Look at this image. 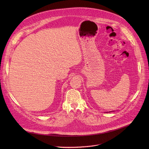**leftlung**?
<instances>
[{
    "mask_svg": "<svg viewBox=\"0 0 149 149\" xmlns=\"http://www.w3.org/2000/svg\"><path fill=\"white\" fill-rule=\"evenodd\" d=\"M110 112H111V111H110ZM106 113H108V112H106Z\"/></svg>",
    "mask_w": 149,
    "mask_h": 149,
    "instance_id": "left-lung-1",
    "label": "left lung"
}]
</instances>
